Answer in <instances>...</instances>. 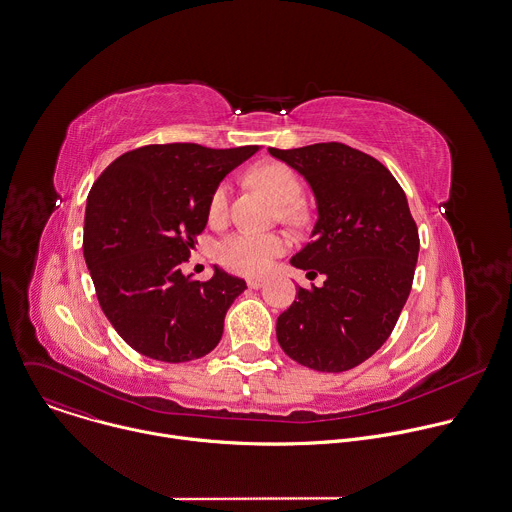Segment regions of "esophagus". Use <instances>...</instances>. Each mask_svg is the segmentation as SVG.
I'll use <instances>...</instances> for the list:
<instances>
[{"instance_id": "34e87169", "label": "esophagus", "mask_w": 512, "mask_h": 512, "mask_svg": "<svg viewBox=\"0 0 512 512\" xmlns=\"http://www.w3.org/2000/svg\"><path fill=\"white\" fill-rule=\"evenodd\" d=\"M247 285H249L251 289H259V287L265 285V279H263V277H251V279H247Z\"/></svg>"}]
</instances>
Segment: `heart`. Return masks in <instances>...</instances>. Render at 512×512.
<instances>
[{"label": "heart", "instance_id": "1", "mask_svg": "<svg viewBox=\"0 0 512 512\" xmlns=\"http://www.w3.org/2000/svg\"><path fill=\"white\" fill-rule=\"evenodd\" d=\"M249 181L265 189L279 205L283 219L291 223H301L307 217L305 205L299 201L301 179L285 163H261L251 169ZM229 185L219 183L209 197V217L219 221L227 213ZM287 249V239L281 233H261L241 229L225 237L217 245V259L223 267L241 275H259L269 269L275 257L283 255Z\"/></svg>", "mask_w": 512, "mask_h": 512}]
</instances>
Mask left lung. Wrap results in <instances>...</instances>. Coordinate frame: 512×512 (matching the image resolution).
<instances>
[{
    "label": "left lung",
    "instance_id": "left-lung-1",
    "mask_svg": "<svg viewBox=\"0 0 512 512\" xmlns=\"http://www.w3.org/2000/svg\"><path fill=\"white\" fill-rule=\"evenodd\" d=\"M269 153L313 189L317 223L291 265L321 287H299L277 319V341L299 365L343 373L381 349L413 287L419 231L407 195L375 157L345 143Z\"/></svg>",
    "mask_w": 512,
    "mask_h": 512
}]
</instances>
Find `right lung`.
Masks as SVG:
<instances>
[{
  "label": "right lung",
  "mask_w": 512,
  "mask_h": 512,
  "mask_svg": "<svg viewBox=\"0 0 512 512\" xmlns=\"http://www.w3.org/2000/svg\"><path fill=\"white\" fill-rule=\"evenodd\" d=\"M259 145H145L117 157L87 195L83 257L97 301L137 353L185 363L211 353L245 281L213 267L181 273L209 219V197Z\"/></svg>",
  "instance_id": "1"
}]
</instances>
